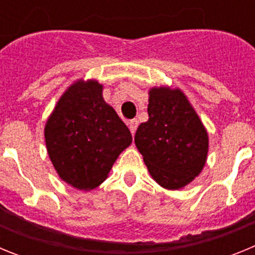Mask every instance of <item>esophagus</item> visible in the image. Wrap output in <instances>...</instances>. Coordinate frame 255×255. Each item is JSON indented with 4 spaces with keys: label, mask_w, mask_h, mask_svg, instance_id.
I'll use <instances>...</instances> for the list:
<instances>
[{
    "label": "esophagus",
    "mask_w": 255,
    "mask_h": 255,
    "mask_svg": "<svg viewBox=\"0 0 255 255\" xmlns=\"http://www.w3.org/2000/svg\"><path fill=\"white\" fill-rule=\"evenodd\" d=\"M138 120H136V119H132V120H130L129 121V129H130V131H131V134H132V136H134V134H135V131H136V128H138Z\"/></svg>",
    "instance_id": "esophagus-1"
}]
</instances>
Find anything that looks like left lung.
Returning <instances> with one entry per match:
<instances>
[{"instance_id": "8db88e82", "label": "left lung", "mask_w": 255, "mask_h": 255, "mask_svg": "<svg viewBox=\"0 0 255 255\" xmlns=\"http://www.w3.org/2000/svg\"><path fill=\"white\" fill-rule=\"evenodd\" d=\"M147 123L139 125L135 145L150 176L168 190L190 184L203 170L208 154V132L179 88L153 87Z\"/></svg>"}]
</instances>
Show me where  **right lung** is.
Masks as SVG:
<instances>
[{
	"label": "right lung",
	"mask_w": 255,
	"mask_h": 255,
	"mask_svg": "<svg viewBox=\"0 0 255 255\" xmlns=\"http://www.w3.org/2000/svg\"><path fill=\"white\" fill-rule=\"evenodd\" d=\"M97 80L79 79L56 103L44 139L56 172L79 190H92L108 176L115 161L131 144V132L102 96Z\"/></svg>",
	"instance_id": "1"
}]
</instances>
